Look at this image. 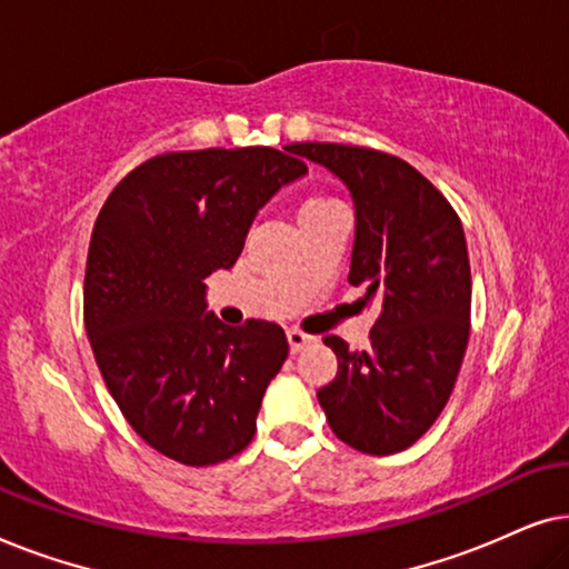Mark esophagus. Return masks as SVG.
Instances as JSON below:
<instances>
[{
	"mask_svg": "<svg viewBox=\"0 0 569 569\" xmlns=\"http://www.w3.org/2000/svg\"><path fill=\"white\" fill-rule=\"evenodd\" d=\"M287 341H290L292 352H300V349H306L308 345H313L316 337H310V333L300 331V329H290V331H287Z\"/></svg>",
	"mask_w": 569,
	"mask_h": 569,
	"instance_id": "esophagus-1",
	"label": "esophagus"
}]
</instances>
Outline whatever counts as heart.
<instances>
[{
  "label": "heart",
  "mask_w": 569,
  "mask_h": 569,
  "mask_svg": "<svg viewBox=\"0 0 569 569\" xmlns=\"http://www.w3.org/2000/svg\"><path fill=\"white\" fill-rule=\"evenodd\" d=\"M333 207H339L337 199H329V197H310V199H306V201H302V204H300L298 217H300V220H306V217L321 214V212H326V209H333Z\"/></svg>",
  "instance_id": "obj_1"
}]
</instances>
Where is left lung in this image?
Instances as JSON below:
<instances>
[{"mask_svg":"<svg viewBox=\"0 0 569 569\" xmlns=\"http://www.w3.org/2000/svg\"><path fill=\"white\" fill-rule=\"evenodd\" d=\"M300 158L329 168L355 199L349 284L376 302L370 347L337 355V378L318 388L329 427L370 456L407 450L430 430L453 393L471 326L466 236L450 201L409 162L357 144L300 142Z\"/></svg>","mask_w":569,"mask_h":569,"instance_id":"8db88e82","label":"left lung"}]
</instances>
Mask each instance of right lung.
Segmentation results:
<instances>
[{"label":"right lung","instance_id":"add662e5","mask_svg":"<svg viewBox=\"0 0 569 569\" xmlns=\"http://www.w3.org/2000/svg\"><path fill=\"white\" fill-rule=\"evenodd\" d=\"M308 166L287 144L166 152L131 170L92 228L84 329L139 438L183 466L240 453L287 360L277 323L224 326L204 279L230 269L253 217Z\"/></svg>","mask_w":569,"mask_h":569}]
</instances>
